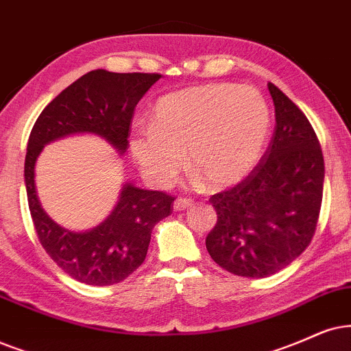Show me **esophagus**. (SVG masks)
<instances>
[{
  "label": "esophagus",
  "mask_w": 351,
  "mask_h": 351,
  "mask_svg": "<svg viewBox=\"0 0 351 351\" xmlns=\"http://www.w3.org/2000/svg\"><path fill=\"white\" fill-rule=\"evenodd\" d=\"M191 206H193V201H191V199H186V197H178V199H175V202H173V208H175L176 212L184 210V208H188Z\"/></svg>",
  "instance_id": "1"
}]
</instances>
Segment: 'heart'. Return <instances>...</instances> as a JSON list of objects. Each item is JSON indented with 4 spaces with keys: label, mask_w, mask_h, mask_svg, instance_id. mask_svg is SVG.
I'll return each mask as SVG.
<instances>
[{
    "label": "heart",
    "mask_w": 351,
    "mask_h": 351,
    "mask_svg": "<svg viewBox=\"0 0 351 351\" xmlns=\"http://www.w3.org/2000/svg\"><path fill=\"white\" fill-rule=\"evenodd\" d=\"M270 124L269 104L257 88L206 84L163 97L152 124L132 128L130 150L157 186L175 180L186 154L188 170L219 191L251 175L263 158Z\"/></svg>",
    "instance_id": "obj_1"
}]
</instances>
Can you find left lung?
I'll use <instances>...</instances> for the list:
<instances>
[{"label":"left lung","instance_id":"8db88e82","mask_svg":"<svg viewBox=\"0 0 351 351\" xmlns=\"http://www.w3.org/2000/svg\"><path fill=\"white\" fill-rule=\"evenodd\" d=\"M275 131L263 160L234 188L208 202L217 223L206 247L221 269L264 278L291 264L316 232L324 189V157L304 113L272 82Z\"/></svg>","mask_w":351,"mask_h":351}]
</instances>
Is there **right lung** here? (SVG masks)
I'll return each instance as SVG.
<instances>
[{
    "label": "right lung",
    "instance_id": "obj_1",
    "mask_svg": "<svg viewBox=\"0 0 351 351\" xmlns=\"http://www.w3.org/2000/svg\"><path fill=\"white\" fill-rule=\"evenodd\" d=\"M162 76L95 69L45 106L29 136L24 178L35 232L43 250L66 274L86 285H114L147 256L155 225L171 214L175 197L124 183L118 202L95 228L73 232L51 220L35 189V163L47 144L73 134H95L119 155L128 150L137 101Z\"/></svg>",
    "mask_w": 351,
    "mask_h": 351
}]
</instances>
